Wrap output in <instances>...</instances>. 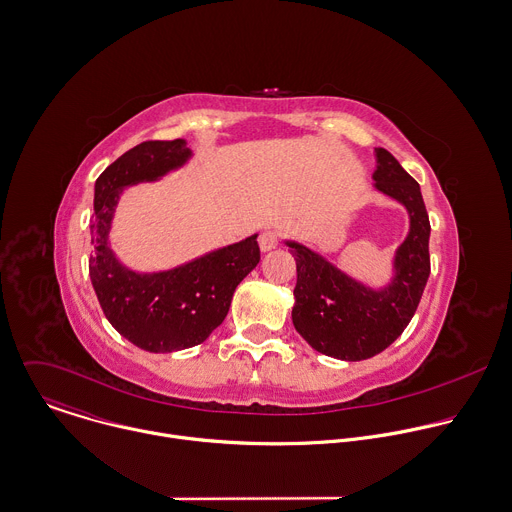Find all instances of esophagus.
<instances>
[{"label": "esophagus", "instance_id": "esophagus-1", "mask_svg": "<svg viewBox=\"0 0 512 512\" xmlns=\"http://www.w3.org/2000/svg\"><path fill=\"white\" fill-rule=\"evenodd\" d=\"M277 245H279V233H277V231H265V233H261V237H259V249H261L263 253L275 249Z\"/></svg>", "mask_w": 512, "mask_h": 512}]
</instances>
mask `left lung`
I'll use <instances>...</instances> for the list:
<instances>
[{"label":"left lung","instance_id":"left-lung-1","mask_svg":"<svg viewBox=\"0 0 512 512\" xmlns=\"http://www.w3.org/2000/svg\"><path fill=\"white\" fill-rule=\"evenodd\" d=\"M375 155V189L403 203L411 221L389 285L371 289L313 249L287 241L297 263L293 325L315 351L343 361L385 351L411 323L431 273V223L421 187L387 149L377 147Z\"/></svg>","mask_w":512,"mask_h":512}]
</instances>
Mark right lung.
Wrapping results in <instances>:
<instances>
[{
    "mask_svg": "<svg viewBox=\"0 0 512 512\" xmlns=\"http://www.w3.org/2000/svg\"><path fill=\"white\" fill-rule=\"evenodd\" d=\"M191 157L185 139L143 141L113 161L95 181L89 277L113 329L149 353H173L203 343L231 307L237 285L257 267V235L159 273H135L109 247V229L123 187L155 181Z\"/></svg>",
    "mask_w": 512,
    "mask_h": 512,
    "instance_id": "right-lung-1",
    "label": "right lung"
}]
</instances>
